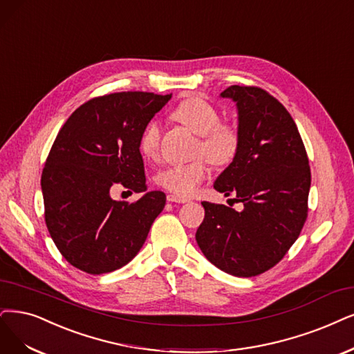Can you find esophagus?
I'll list each match as a JSON object with an SVG mask.
<instances>
[{"instance_id":"1","label":"esophagus","mask_w":354,"mask_h":354,"mask_svg":"<svg viewBox=\"0 0 354 354\" xmlns=\"http://www.w3.org/2000/svg\"><path fill=\"white\" fill-rule=\"evenodd\" d=\"M166 198H167V201H170V203H180V204H184V203H187V201H188L187 198L178 197V195H174V194H169Z\"/></svg>"}]
</instances>
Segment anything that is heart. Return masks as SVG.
<instances>
[{"mask_svg": "<svg viewBox=\"0 0 354 354\" xmlns=\"http://www.w3.org/2000/svg\"><path fill=\"white\" fill-rule=\"evenodd\" d=\"M172 116L200 136L197 154H204L217 166L229 165L236 157L241 144L238 129L220 122V113L210 102L198 96L188 97L178 104ZM159 146L160 127L156 121H150L141 131L140 153L146 159L153 160L159 154ZM206 160L198 157L185 165L169 166L157 175V184L178 197H191L208 176L210 169Z\"/></svg>", "mask_w": 354, "mask_h": 354, "instance_id": "b5f03b06", "label": "heart"}]
</instances>
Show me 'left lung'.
Instances as JSON below:
<instances>
[{"label":"left lung","mask_w":354,"mask_h":354,"mask_svg":"<svg viewBox=\"0 0 354 354\" xmlns=\"http://www.w3.org/2000/svg\"><path fill=\"white\" fill-rule=\"evenodd\" d=\"M221 97L236 102L239 151L214 188L243 204L236 212L203 201L195 239L205 258L236 277H254L279 264L308 217L310 167L292 115L267 90L230 86Z\"/></svg>","instance_id":"left-lung-1"}]
</instances>
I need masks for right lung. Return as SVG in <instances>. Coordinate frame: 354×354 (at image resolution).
<instances>
[{
	"label": "right lung",
	"mask_w": 354,
	"mask_h": 354,
	"mask_svg": "<svg viewBox=\"0 0 354 354\" xmlns=\"http://www.w3.org/2000/svg\"><path fill=\"white\" fill-rule=\"evenodd\" d=\"M170 97L149 91L97 96L77 108L59 129L41 185L46 227L73 267L87 274L115 271L146 242L166 195L151 191L128 203L112 200L111 191L147 189L138 140Z\"/></svg>",
	"instance_id": "obj_1"
}]
</instances>
